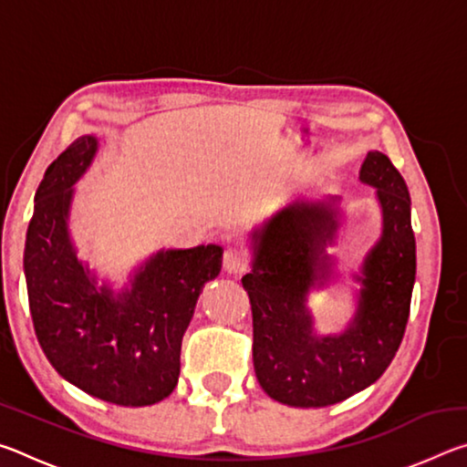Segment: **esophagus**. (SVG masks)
Wrapping results in <instances>:
<instances>
[{
  "label": "esophagus",
  "instance_id": "1",
  "mask_svg": "<svg viewBox=\"0 0 467 467\" xmlns=\"http://www.w3.org/2000/svg\"><path fill=\"white\" fill-rule=\"evenodd\" d=\"M247 255L241 249H226L224 251V270L228 274H244L247 272Z\"/></svg>",
  "mask_w": 467,
  "mask_h": 467
}]
</instances>
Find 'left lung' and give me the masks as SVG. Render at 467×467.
Masks as SVG:
<instances>
[{"label": "left lung", "instance_id": "obj_1", "mask_svg": "<svg viewBox=\"0 0 467 467\" xmlns=\"http://www.w3.org/2000/svg\"><path fill=\"white\" fill-rule=\"evenodd\" d=\"M360 179L377 187L383 234L362 265L358 313L337 337H315L305 296L327 278L337 216L329 203L296 202L255 234V259L243 275L253 313V367L280 404L323 408L375 383L404 339L416 280V241L404 177L381 152H368ZM360 280V278H358Z\"/></svg>", "mask_w": 467, "mask_h": 467}]
</instances>
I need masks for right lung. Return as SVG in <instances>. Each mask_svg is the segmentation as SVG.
Masks as SVG:
<instances>
[{
	"label": "right lung",
	"mask_w": 467,
	"mask_h": 467,
	"mask_svg": "<svg viewBox=\"0 0 467 467\" xmlns=\"http://www.w3.org/2000/svg\"><path fill=\"white\" fill-rule=\"evenodd\" d=\"M97 140L78 138L55 158L35 195L25 274L35 334L53 368L94 398L152 406L172 393L181 342L203 284L223 267V247L162 251L119 298L100 290L78 262L66 218L72 185L88 169Z\"/></svg>",
	"instance_id": "1"
}]
</instances>
